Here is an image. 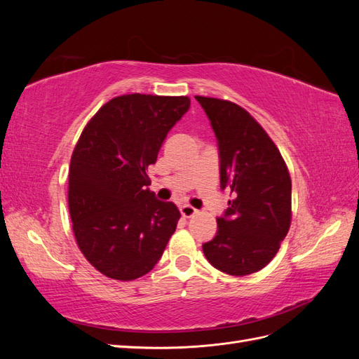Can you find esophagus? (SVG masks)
Wrapping results in <instances>:
<instances>
[{
	"label": "esophagus",
	"instance_id": "esophagus-1",
	"mask_svg": "<svg viewBox=\"0 0 359 359\" xmlns=\"http://www.w3.org/2000/svg\"><path fill=\"white\" fill-rule=\"evenodd\" d=\"M180 211H181V215L186 217V219H190V217H193L194 214H198V210L193 208L191 205H182Z\"/></svg>",
	"mask_w": 359,
	"mask_h": 359
}]
</instances>
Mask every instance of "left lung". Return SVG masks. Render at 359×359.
I'll return each instance as SVG.
<instances>
[{"mask_svg":"<svg viewBox=\"0 0 359 359\" xmlns=\"http://www.w3.org/2000/svg\"><path fill=\"white\" fill-rule=\"evenodd\" d=\"M219 144L220 186L229 208L217 219L214 240L202 245L222 273H257L277 255L292 220V181L277 145L244 107L196 95Z\"/></svg>","mask_w":359,"mask_h":359,"instance_id":"1","label":"left lung"}]
</instances>
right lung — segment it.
<instances>
[{
    "label": "right lung",
    "mask_w": 359,
    "mask_h": 359,
    "mask_svg": "<svg viewBox=\"0 0 359 359\" xmlns=\"http://www.w3.org/2000/svg\"><path fill=\"white\" fill-rule=\"evenodd\" d=\"M189 107L187 95L126 94L82 130L69 168V211L79 250L106 277L149 273L177 229L180 210L147 189V169Z\"/></svg>",
    "instance_id": "add662e5"
}]
</instances>
